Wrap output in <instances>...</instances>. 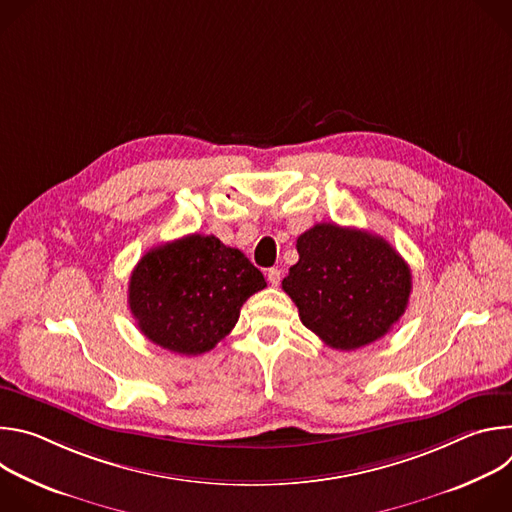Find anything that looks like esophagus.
<instances>
[{"mask_svg": "<svg viewBox=\"0 0 512 512\" xmlns=\"http://www.w3.org/2000/svg\"><path fill=\"white\" fill-rule=\"evenodd\" d=\"M267 281H269L273 287H277L279 281H281V269H277V267L267 269Z\"/></svg>", "mask_w": 512, "mask_h": 512, "instance_id": "obj_1", "label": "esophagus"}]
</instances>
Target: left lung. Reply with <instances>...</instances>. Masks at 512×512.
I'll return each mask as SVG.
<instances>
[{
	"label": "left lung",
	"instance_id": "1",
	"mask_svg": "<svg viewBox=\"0 0 512 512\" xmlns=\"http://www.w3.org/2000/svg\"><path fill=\"white\" fill-rule=\"evenodd\" d=\"M296 247L300 261L281 287L302 324L328 346H367L405 314L411 269L383 237L320 223L300 235Z\"/></svg>",
	"mask_w": 512,
	"mask_h": 512
}]
</instances>
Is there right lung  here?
Returning a JSON list of instances; mask_svg holds the SVG:
<instances>
[{
    "label": "right lung",
    "instance_id": "add662e5",
    "mask_svg": "<svg viewBox=\"0 0 512 512\" xmlns=\"http://www.w3.org/2000/svg\"><path fill=\"white\" fill-rule=\"evenodd\" d=\"M263 287V273L239 249L212 235H188L139 259L127 302L145 338L196 356L235 328L241 306Z\"/></svg>",
    "mask_w": 512,
    "mask_h": 512
}]
</instances>
